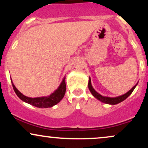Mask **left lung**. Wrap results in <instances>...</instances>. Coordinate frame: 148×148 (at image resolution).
<instances>
[{"instance_id":"left-lung-1","label":"left lung","mask_w":148,"mask_h":148,"mask_svg":"<svg viewBox=\"0 0 148 148\" xmlns=\"http://www.w3.org/2000/svg\"><path fill=\"white\" fill-rule=\"evenodd\" d=\"M136 86H134V87L132 88V89H131L128 92L126 93V94L123 95H122V96L117 97H114V98L107 97H103L102 95H99V93L97 92L94 89H93L92 86L90 79H89V82H88V88H89L90 91L91 92V93H92V95L94 96L95 97H96L97 99H99V101H101V102L108 103V104L114 105V104H117V103L121 102V101H124V100H125V99H126L128 97L130 96L131 94H132V92L134 91V88H136Z\"/></svg>"}]
</instances>
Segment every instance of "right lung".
I'll return each instance as SVG.
<instances>
[{"label":"right lung","instance_id":"right-lung-1","mask_svg":"<svg viewBox=\"0 0 148 148\" xmlns=\"http://www.w3.org/2000/svg\"><path fill=\"white\" fill-rule=\"evenodd\" d=\"M12 84L13 89H14L15 93L22 101L33 105L34 106L38 107V108H50V107L57 104L63 98L66 91L65 78H64L59 88L53 93H52L51 95L48 97H28L23 95L22 93L20 92L16 89L12 82Z\"/></svg>","mask_w":148,"mask_h":148}]
</instances>
